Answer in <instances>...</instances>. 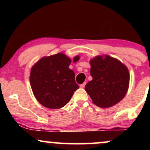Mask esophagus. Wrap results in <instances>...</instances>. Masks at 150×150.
I'll return each instance as SVG.
<instances>
[{"mask_svg":"<svg viewBox=\"0 0 150 150\" xmlns=\"http://www.w3.org/2000/svg\"><path fill=\"white\" fill-rule=\"evenodd\" d=\"M85 85H86V82H84V83H82V85H80V88H84V87H85Z\"/></svg>","mask_w":150,"mask_h":150,"instance_id":"34e87169","label":"esophagus"}]
</instances>
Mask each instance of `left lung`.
Wrapping results in <instances>:
<instances>
[{"label":"left lung","instance_id":"1","mask_svg":"<svg viewBox=\"0 0 150 150\" xmlns=\"http://www.w3.org/2000/svg\"><path fill=\"white\" fill-rule=\"evenodd\" d=\"M92 80L85 85V91L92 102L101 108H109L120 102L128 92L130 74L126 65L108 55L90 60Z\"/></svg>","mask_w":150,"mask_h":150}]
</instances>
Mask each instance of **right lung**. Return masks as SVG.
Returning <instances> with one entry per match:
<instances>
[{
    "instance_id": "right-lung-1",
    "label": "right lung",
    "mask_w": 150,
    "mask_h": 150,
    "mask_svg": "<svg viewBox=\"0 0 150 150\" xmlns=\"http://www.w3.org/2000/svg\"><path fill=\"white\" fill-rule=\"evenodd\" d=\"M80 56L73 58L78 61ZM72 60L64 53H58L39 59L31 68L30 85L37 100L51 109L61 108L71 99L79 88L75 73L69 68Z\"/></svg>"
}]
</instances>
